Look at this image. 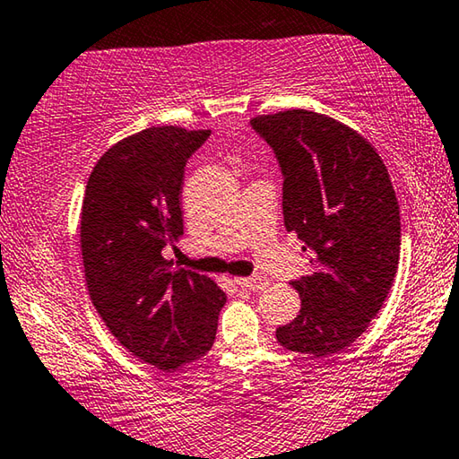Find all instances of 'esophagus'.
Masks as SVG:
<instances>
[{"label": "esophagus", "instance_id": "obj_1", "mask_svg": "<svg viewBox=\"0 0 459 459\" xmlns=\"http://www.w3.org/2000/svg\"><path fill=\"white\" fill-rule=\"evenodd\" d=\"M236 285H239L242 289H248V291H263V289L269 285V281L264 277H260V274H252V277H239L234 279Z\"/></svg>", "mask_w": 459, "mask_h": 459}]
</instances>
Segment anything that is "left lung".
I'll return each mask as SVG.
<instances>
[{"mask_svg": "<svg viewBox=\"0 0 459 459\" xmlns=\"http://www.w3.org/2000/svg\"><path fill=\"white\" fill-rule=\"evenodd\" d=\"M283 174V217L312 273L291 281L298 318L277 328L281 347L326 357L355 342L390 293L400 258V209L390 174L357 131L293 108L254 117Z\"/></svg>", "mask_w": 459, "mask_h": 459, "instance_id": "8db88e82", "label": "left lung"}]
</instances>
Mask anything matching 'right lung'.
Returning a JSON list of instances; mask_svg holds the SVG:
<instances>
[{
  "label": "right lung",
  "mask_w": 459,
  "mask_h": 459,
  "mask_svg": "<svg viewBox=\"0 0 459 459\" xmlns=\"http://www.w3.org/2000/svg\"><path fill=\"white\" fill-rule=\"evenodd\" d=\"M211 131L152 126L112 145L83 195L80 242L91 303L141 361L174 371L213 347L225 293L164 258L182 236L188 158Z\"/></svg>",
  "instance_id": "add662e5"
}]
</instances>
